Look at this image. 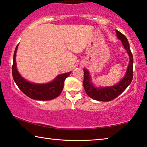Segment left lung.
<instances>
[{
	"mask_svg": "<svg viewBox=\"0 0 147 147\" xmlns=\"http://www.w3.org/2000/svg\"><path fill=\"white\" fill-rule=\"evenodd\" d=\"M117 36L118 38L121 39L124 49L126 50L130 58L127 71L125 76L115 86L112 87H105V88H96L93 86L91 81V76L87 69H84V88L88 95L98 101L108 102L113 100L127 88L130 85L133 79V56L130 51V45L127 38L121 32L116 30Z\"/></svg>",
	"mask_w": 147,
	"mask_h": 147,
	"instance_id": "8db88e82",
	"label": "left lung"
}]
</instances>
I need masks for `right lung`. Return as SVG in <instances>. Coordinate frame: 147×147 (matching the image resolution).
<instances>
[{"label": "right lung", "instance_id": "add662e5", "mask_svg": "<svg viewBox=\"0 0 147 147\" xmlns=\"http://www.w3.org/2000/svg\"><path fill=\"white\" fill-rule=\"evenodd\" d=\"M17 47L18 45H17L13 54L12 75L20 90L28 97L38 100H50L58 96L63 88L65 80L70 75L71 72L59 74L52 82L48 84H36L28 82L20 75L17 69L16 56Z\"/></svg>", "mask_w": 147, "mask_h": 147}]
</instances>
